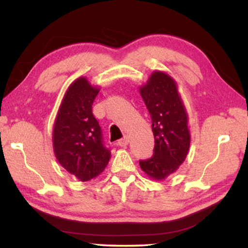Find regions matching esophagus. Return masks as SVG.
I'll list each match as a JSON object with an SVG mask.
<instances>
[{
    "label": "esophagus",
    "mask_w": 248,
    "mask_h": 248,
    "mask_svg": "<svg viewBox=\"0 0 248 248\" xmlns=\"http://www.w3.org/2000/svg\"><path fill=\"white\" fill-rule=\"evenodd\" d=\"M129 143V137L128 136H124L123 139L118 140V145L119 146H125Z\"/></svg>",
    "instance_id": "esophagus-1"
}]
</instances>
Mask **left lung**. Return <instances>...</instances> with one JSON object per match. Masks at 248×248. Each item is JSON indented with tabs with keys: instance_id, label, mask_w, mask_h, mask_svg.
Returning <instances> with one entry per match:
<instances>
[{
	"instance_id": "1",
	"label": "left lung",
	"mask_w": 248,
	"mask_h": 248,
	"mask_svg": "<svg viewBox=\"0 0 248 248\" xmlns=\"http://www.w3.org/2000/svg\"><path fill=\"white\" fill-rule=\"evenodd\" d=\"M140 94L152 119L154 153L141 159L140 167L155 180L165 179L177 170L190 145L188 116L177 84L169 74L154 71Z\"/></svg>"
}]
</instances>
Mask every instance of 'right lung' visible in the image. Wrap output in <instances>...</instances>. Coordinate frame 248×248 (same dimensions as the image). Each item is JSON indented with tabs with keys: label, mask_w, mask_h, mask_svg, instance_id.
<instances>
[{
	"label": "right lung",
	"mask_w": 248,
	"mask_h": 248,
	"mask_svg": "<svg viewBox=\"0 0 248 248\" xmlns=\"http://www.w3.org/2000/svg\"><path fill=\"white\" fill-rule=\"evenodd\" d=\"M99 92L86 78L71 84L59 108L52 132L54 155L62 167L82 182L102 173L110 158L92 106Z\"/></svg>",
	"instance_id": "obj_1"
}]
</instances>
